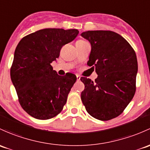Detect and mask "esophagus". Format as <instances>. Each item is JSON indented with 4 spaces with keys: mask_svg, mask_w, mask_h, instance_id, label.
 <instances>
[{
    "mask_svg": "<svg viewBox=\"0 0 150 150\" xmlns=\"http://www.w3.org/2000/svg\"><path fill=\"white\" fill-rule=\"evenodd\" d=\"M77 80H78V81L80 80V75H77Z\"/></svg>",
    "mask_w": 150,
    "mask_h": 150,
    "instance_id": "obj_1",
    "label": "esophagus"
}]
</instances>
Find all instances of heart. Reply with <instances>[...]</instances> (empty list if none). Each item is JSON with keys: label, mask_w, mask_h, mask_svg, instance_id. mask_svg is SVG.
Here are the masks:
<instances>
[{"label": "heart", "mask_w": 150, "mask_h": 150, "mask_svg": "<svg viewBox=\"0 0 150 150\" xmlns=\"http://www.w3.org/2000/svg\"><path fill=\"white\" fill-rule=\"evenodd\" d=\"M80 41H82V40H80Z\"/></svg>", "instance_id": "heart-1"}]
</instances>
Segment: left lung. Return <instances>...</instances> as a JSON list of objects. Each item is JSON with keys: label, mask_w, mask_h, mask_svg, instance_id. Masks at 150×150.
I'll return each instance as SVG.
<instances>
[{"label": "left lung", "mask_w": 150, "mask_h": 150, "mask_svg": "<svg viewBox=\"0 0 150 150\" xmlns=\"http://www.w3.org/2000/svg\"><path fill=\"white\" fill-rule=\"evenodd\" d=\"M80 35L91 43L87 64L98 75L95 82L80 78L85 85L81 100L91 116L110 120L119 116L134 96L136 53L124 37L113 31H88Z\"/></svg>", "instance_id": "1"}]
</instances>
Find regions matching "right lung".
I'll list each match as a JSON object with an SVG mask.
<instances>
[{"instance_id": "1", "label": "right lung", "mask_w": 150, "mask_h": 150, "mask_svg": "<svg viewBox=\"0 0 150 150\" xmlns=\"http://www.w3.org/2000/svg\"><path fill=\"white\" fill-rule=\"evenodd\" d=\"M78 34V29H44L24 37L17 45L11 78L21 107L32 117L52 119L67 102L76 76L72 73L60 76L51 63Z\"/></svg>"}]
</instances>
